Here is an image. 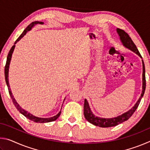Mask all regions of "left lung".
<instances>
[{
    "label": "left lung",
    "instance_id": "obj_1",
    "mask_svg": "<svg viewBox=\"0 0 150 150\" xmlns=\"http://www.w3.org/2000/svg\"><path fill=\"white\" fill-rule=\"evenodd\" d=\"M116 32H117L118 34L120 37V40L121 42L122 43L123 45L125 47L128 48L131 51H132L135 54L139 55L141 58L142 56L140 54H139L138 48L136 47V45L134 44L131 38L129 36V35L127 34L126 32L124 31L123 30L117 28L116 29ZM142 64H143V74H142V93L141 94V96L139 97L138 100L137 101L132 108L128 111L124 112L122 115H121L116 117L111 118H100L96 116L93 115V113L91 111L90 106L88 105V103L87 100L85 99L84 103V116L88 122H89L93 125L97 126L99 127H102V128H108V127H112L117 126L118 124L124 122V121H126L130 118L132 115H133L134 112L138 108L139 103H140L142 96H144V92H145L146 89V75H145V66H144V63L143 60H142Z\"/></svg>",
    "mask_w": 150,
    "mask_h": 150
}]
</instances>
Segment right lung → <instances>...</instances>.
I'll return each mask as SVG.
<instances>
[{
    "label": "right lung",
    "mask_w": 150,
    "mask_h": 150,
    "mask_svg": "<svg viewBox=\"0 0 150 150\" xmlns=\"http://www.w3.org/2000/svg\"><path fill=\"white\" fill-rule=\"evenodd\" d=\"M37 24H44V22H38V21H35V22H32L31 24L30 25L28 26V27L26 28V29L24 30V32H22V34L20 35V37L18 38L16 42H14V45H13L11 47V50L9 51V53L8 54V56H7V59H6V65H5V68H4V75H5V80H6V85H7V87H8V92L10 95H11V97L12 100V102H13L14 106H16V108H17V110H18L20 113L22 114V115H23L24 116H26L27 118H28L29 120H32V121H34L35 122H38V123H45V122H52V121H54L55 120H57V118L59 117L60 114H61V110L59 112V113L57 114V115H55L54 116H53V117H51V118H39V117H36V116H35L34 115H32V114H30L28 112L24 110L23 108H22V107H20V106L18 105V104L17 103V102L15 100V98H14V96L12 95V93L11 91V88H10V85H9V83H8V70H9V65H10V63H11V57H12V53H13V51L14 50V47H15V44H16V43L19 41V40L22 38H23L25 35H26V33L30 31V30L32 29V28L34 26V25Z\"/></svg>",
    "instance_id": "1"
}]
</instances>
